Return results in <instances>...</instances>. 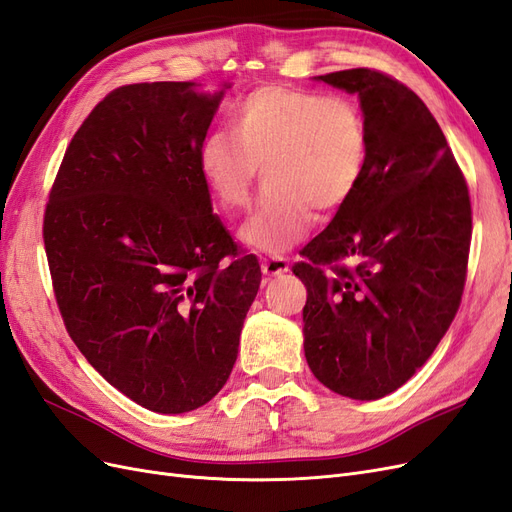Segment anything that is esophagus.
Returning a JSON list of instances; mask_svg holds the SVG:
<instances>
[{"label": "esophagus", "instance_id": "obj_1", "mask_svg": "<svg viewBox=\"0 0 512 512\" xmlns=\"http://www.w3.org/2000/svg\"><path fill=\"white\" fill-rule=\"evenodd\" d=\"M260 269H262V273H265V275L275 277V275L288 273L290 267H288V260L284 256H269V258H262Z\"/></svg>", "mask_w": 512, "mask_h": 512}]
</instances>
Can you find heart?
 I'll list each match as a JSON object with an SVG mask.
<instances>
[{
	"label": "heart",
	"mask_w": 512,
	"mask_h": 512,
	"mask_svg": "<svg viewBox=\"0 0 512 512\" xmlns=\"http://www.w3.org/2000/svg\"><path fill=\"white\" fill-rule=\"evenodd\" d=\"M369 132L361 108L286 85L243 96L230 132H211L198 149V173L222 211L239 213L252 200L258 168L267 190L241 228L245 245L277 254L299 243L318 213L344 207L361 185Z\"/></svg>",
	"instance_id": "obj_1"
}]
</instances>
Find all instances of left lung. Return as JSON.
<instances>
[{
  "label": "left lung",
  "mask_w": 512,
  "mask_h": 512,
  "mask_svg": "<svg viewBox=\"0 0 512 512\" xmlns=\"http://www.w3.org/2000/svg\"><path fill=\"white\" fill-rule=\"evenodd\" d=\"M316 81L359 96L369 156L359 188L292 267L307 286L303 348L327 389L371 401L406 384L451 327L466 284L470 194L412 89L369 68Z\"/></svg>",
  "instance_id": "obj_1"
}]
</instances>
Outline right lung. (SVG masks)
Instances as JSON below:
<instances>
[{
  "mask_svg": "<svg viewBox=\"0 0 512 512\" xmlns=\"http://www.w3.org/2000/svg\"><path fill=\"white\" fill-rule=\"evenodd\" d=\"M230 85L111 91L66 149L44 213V250L72 342L138 406H205L237 361L260 286L213 215L198 149ZM230 257L228 266L221 260Z\"/></svg>",
  "mask_w": 512,
  "mask_h": 512,
  "instance_id": "right-lung-1",
  "label": "right lung"
}]
</instances>
